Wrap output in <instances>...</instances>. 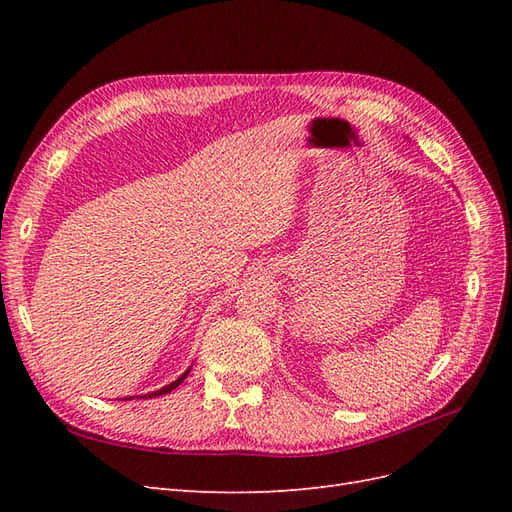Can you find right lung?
I'll list each match as a JSON object with an SVG mask.
<instances>
[{"instance_id":"right-lung-1","label":"right lung","mask_w":512,"mask_h":512,"mask_svg":"<svg viewBox=\"0 0 512 512\" xmlns=\"http://www.w3.org/2000/svg\"><path fill=\"white\" fill-rule=\"evenodd\" d=\"M188 374H190V369L188 371H185V374L181 376V378H177L175 382H170L168 386H164V389H160V391H156V393H149V395H145V397H158V395H166V393H170V391H173V389H177V386L185 380V378H188ZM123 399H132V397H123Z\"/></svg>"}]
</instances>
